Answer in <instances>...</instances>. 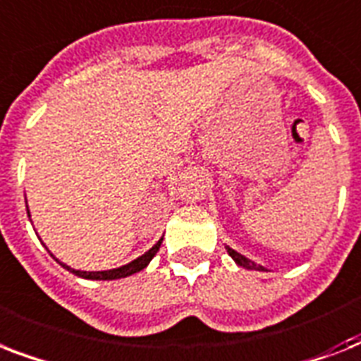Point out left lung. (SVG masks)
<instances>
[{"label":"left lung","instance_id":"1","mask_svg":"<svg viewBox=\"0 0 361 361\" xmlns=\"http://www.w3.org/2000/svg\"><path fill=\"white\" fill-rule=\"evenodd\" d=\"M226 252L231 255L232 258H234V262L238 264V266H241V268H247V269H258V271H266V268L264 266H260V264H255L252 260H249L247 257H243V255H240L238 251H234V249H231V247H226Z\"/></svg>","mask_w":361,"mask_h":361}]
</instances>
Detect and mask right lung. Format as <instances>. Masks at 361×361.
<instances>
[{
    "label": "right lung",
    "mask_w": 361,
    "mask_h": 361,
    "mask_svg": "<svg viewBox=\"0 0 361 361\" xmlns=\"http://www.w3.org/2000/svg\"><path fill=\"white\" fill-rule=\"evenodd\" d=\"M30 214V212H27ZM161 241H163V238L155 243V245L149 249V251H146L142 257H138L136 260H133V262L125 264V266H121V268H114V269H106V271H82V269H75L71 268V266H67V264L59 262L61 266H63L65 269H69L71 274L78 275V277H84V279H95V281H112V279H121V277H129V275L136 274V271H140V269H144L149 264V260H152L153 257H155V252L159 251V247H161Z\"/></svg>",
    "instance_id": "add662e5"
}]
</instances>
